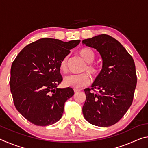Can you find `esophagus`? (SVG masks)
I'll return each instance as SVG.
<instances>
[{
    "instance_id": "34e87169",
    "label": "esophagus",
    "mask_w": 148,
    "mask_h": 148,
    "mask_svg": "<svg viewBox=\"0 0 148 148\" xmlns=\"http://www.w3.org/2000/svg\"><path fill=\"white\" fill-rule=\"evenodd\" d=\"M79 91H80V89H77V88H74V92H79Z\"/></svg>"
}]
</instances>
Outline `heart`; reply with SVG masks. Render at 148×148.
I'll list each match as a JSON object with an SVG mask.
<instances>
[{
  "label": "heart",
  "mask_w": 148,
  "mask_h": 148,
  "mask_svg": "<svg viewBox=\"0 0 148 148\" xmlns=\"http://www.w3.org/2000/svg\"><path fill=\"white\" fill-rule=\"evenodd\" d=\"M79 56L87 63L83 71L88 72L92 76L97 77L100 74V68L93 62L95 59V53L93 50L89 47H83L79 50ZM69 56H65L60 62V70L65 73L67 72ZM63 83L66 86L74 87H82L88 86L91 83V77L87 72L79 74H71L64 77Z\"/></svg>",
  "instance_id": "1"
}]
</instances>
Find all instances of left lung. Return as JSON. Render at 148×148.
Wrapping results in <instances>:
<instances>
[{"instance_id": "1", "label": "left lung", "mask_w": 148, "mask_h": 148, "mask_svg": "<svg viewBox=\"0 0 148 148\" xmlns=\"http://www.w3.org/2000/svg\"><path fill=\"white\" fill-rule=\"evenodd\" d=\"M82 43L96 49L102 59V69L92 88L84 89V116L92 125L111 126L123 117L133 101L137 83L134 61L121 43L109 35L100 34Z\"/></svg>"}]
</instances>
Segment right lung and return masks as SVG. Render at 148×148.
<instances>
[{
    "label": "right lung",
    "mask_w": 148,
    "mask_h": 148,
    "mask_svg": "<svg viewBox=\"0 0 148 148\" xmlns=\"http://www.w3.org/2000/svg\"><path fill=\"white\" fill-rule=\"evenodd\" d=\"M79 42L40 38L25 47L12 62L10 87L14 104L32 124L47 126L61 118L65 102L74 92L71 87L57 88L62 81L60 62Z\"/></svg>",
    "instance_id": "1"
}]
</instances>
